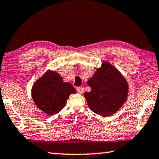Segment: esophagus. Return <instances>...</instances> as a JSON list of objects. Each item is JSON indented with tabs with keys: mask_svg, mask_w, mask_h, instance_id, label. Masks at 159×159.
<instances>
[{
	"mask_svg": "<svg viewBox=\"0 0 159 159\" xmlns=\"http://www.w3.org/2000/svg\"><path fill=\"white\" fill-rule=\"evenodd\" d=\"M76 90H77L78 93H80V94H81V93H83L84 92V89L83 87H77L76 88Z\"/></svg>",
	"mask_w": 159,
	"mask_h": 159,
	"instance_id": "obj_1",
	"label": "esophagus"
}]
</instances>
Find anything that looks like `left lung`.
Listing matches in <instances>:
<instances>
[{"instance_id":"obj_1","label":"left lung","mask_w":159,"mask_h":159,"mask_svg":"<svg viewBox=\"0 0 159 159\" xmlns=\"http://www.w3.org/2000/svg\"><path fill=\"white\" fill-rule=\"evenodd\" d=\"M87 84L91 88L90 92L84 93L88 105L93 112L103 117L117 112L127 99V80L107 61H102Z\"/></svg>"}]
</instances>
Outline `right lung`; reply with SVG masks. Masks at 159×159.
Masks as SVG:
<instances>
[{
	"label": "right lung",
	"instance_id": "1",
	"mask_svg": "<svg viewBox=\"0 0 159 159\" xmlns=\"http://www.w3.org/2000/svg\"><path fill=\"white\" fill-rule=\"evenodd\" d=\"M76 90L55 70H48L32 85V98L36 106L48 115L57 114L65 107L69 95Z\"/></svg>",
	"mask_w": 159,
	"mask_h": 159
}]
</instances>
